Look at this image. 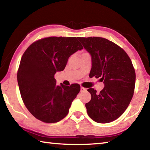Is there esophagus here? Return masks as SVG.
<instances>
[{"label": "esophagus", "mask_w": 150, "mask_h": 150, "mask_svg": "<svg viewBox=\"0 0 150 150\" xmlns=\"http://www.w3.org/2000/svg\"><path fill=\"white\" fill-rule=\"evenodd\" d=\"M86 90H87V89H86L85 88L83 87H81V92H83V91H85Z\"/></svg>", "instance_id": "esophagus-1"}]
</instances>
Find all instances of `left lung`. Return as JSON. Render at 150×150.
<instances>
[{"label":"left lung","instance_id":"left-lung-1","mask_svg":"<svg viewBox=\"0 0 150 150\" xmlns=\"http://www.w3.org/2000/svg\"><path fill=\"white\" fill-rule=\"evenodd\" d=\"M92 59L90 77H100L105 87L99 93L87 90L91 99L85 104L89 117L98 123H108L122 115L132 98L136 73L130 58L122 48L100 37L77 38Z\"/></svg>","mask_w":150,"mask_h":150}]
</instances>
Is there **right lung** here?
I'll return each mask as SVG.
<instances>
[{
	"label": "right lung",
	"mask_w": 150,
	"mask_h": 150,
	"mask_svg": "<svg viewBox=\"0 0 150 150\" xmlns=\"http://www.w3.org/2000/svg\"><path fill=\"white\" fill-rule=\"evenodd\" d=\"M76 37H48L37 40L20 60L17 80L22 100L35 118L45 123L62 120L79 93L77 83L56 85L54 75L65 69L69 57L83 49Z\"/></svg>",
	"instance_id": "add662e5"
}]
</instances>
